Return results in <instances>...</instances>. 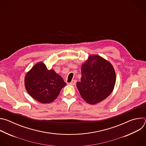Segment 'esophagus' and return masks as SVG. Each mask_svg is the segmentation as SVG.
I'll return each mask as SVG.
<instances>
[{"label":"esophagus","instance_id":"34e87169","mask_svg":"<svg viewBox=\"0 0 146 146\" xmlns=\"http://www.w3.org/2000/svg\"><path fill=\"white\" fill-rule=\"evenodd\" d=\"M76 80H73L71 82L69 83V84L71 85V86H74L76 84Z\"/></svg>","mask_w":146,"mask_h":146}]
</instances>
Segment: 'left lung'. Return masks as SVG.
I'll return each mask as SVG.
<instances>
[{"instance_id":"obj_1","label":"left lung","mask_w":146,"mask_h":146,"mask_svg":"<svg viewBox=\"0 0 146 146\" xmlns=\"http://www.w3.org/2000/svg\"><path fill=\"white\" fill-rule=\"evenodd\" d=\"M81 81L77 88L87 103L95 105L113 92L116 81L115 70L110 62L98 55H90L81 66Z\"/></svg>"}]
</instances>
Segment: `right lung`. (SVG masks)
<instances>
[{"instance_id": "add662e5", "label": "right lung", "mask_w": 146, "mask_h": 146, "mask_svg": "<svg viewBox=\"0 0 146 146\" xmlns=\"http://www.w3.org/2000/svg\"><path fill=\"white\" fill-rule=\"evenodd\" d=\"M25 87L29 95L41 103L55 100L66 84L54 70H48L43 62L36 64L25 76Z\"/></svg>"}]
</instances>
